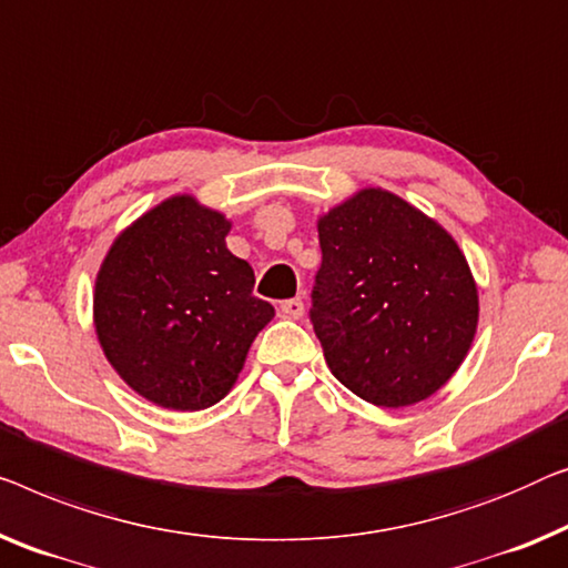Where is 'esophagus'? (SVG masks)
Returning a JSON list of instances; mask_svg holds the SVG:
<instances>
[{
  "label": "esophagus",
  "mask_w": 568,
  "mask_h": 568,
  "mask_svg": "<svg viewBox=\"0 0 568 568\" xmlns=\"http://www.w3.org/2000/svg\"><path fill=\"white\" fill-rule=\"evenodd\" d=\"M282 315L284 317H290V320H300L302 315H304V302L300 300V297H294V300H284L282 302Z\"/></svg>",
  "instance_id": "34e87169"
}]
</instances>
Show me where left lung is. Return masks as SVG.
<instances>
[{
  "label": "left lung",
  "mask_w": 568,
  "mask_h": 568,
  "mask_svg": "<svg viewBox=\"0 0 568 568\" xmlns=\"http://www.w3.org/2000/svg\"><path fill=\"white\" fill-rule=\"evenodd\" d=\"M310 320L335 379L376 407L440 389L471 348L479 294L454 237L413 204L364 189L320 217Z\"/></svg>",
  "instance_id": "left-lung-1"
}]
</instances>
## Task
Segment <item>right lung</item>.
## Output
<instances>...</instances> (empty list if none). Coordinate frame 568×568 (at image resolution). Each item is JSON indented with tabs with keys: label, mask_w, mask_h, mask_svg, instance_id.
Wrapping results in <instances>:
<instances>
[{
	"label": "right lung",
	"mask_w": 568,
	"mask_h": 568,
	"mask_svg": "<svg viewBox=\"0 0 568 568\" xmlns=\"http://www.w3.org/2000/svg\"><path fill=\"white\" fill-rule=\"evenodd\" d=\"M227 220L171 196L112 243L94 286L102 351L128 386L169 409L212 407L274 317L253 268L225 245Z\"/></svg>",
	"instance_id": "obj_1"
}]
</instances>
